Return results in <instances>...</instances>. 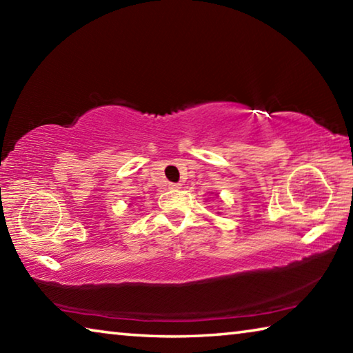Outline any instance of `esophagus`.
Listing matches in <instances>:
<instances>
[{"instance_id": "esophagus-1", "label": "esophagus", "mask_w": 353, "mask_h": 353, "mask_svg": "<svg viewBox=\"0 0 353 353\" xmlns=\"http://www.w3.org/2000/svg\"><path fill=\"white\" fill-rule=\"evenodd\" d=\"M168 188L170 190H181L182 185L181 183H168Z\"/></svg>"}]
</instances>
